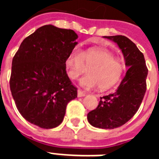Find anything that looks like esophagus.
Returning <instances> with one entry per match:
<instances>
[{"label": "esophagus", "mask_w": 159, "mask_h": 159, "mask_svg": "<svg viewBox=\"0 0 159 159\" xmlns=\"http://www.w3.org/2000/svg\"><path fill=\"white\" fill-rule=\"evenodd\" d=\"M85 95H86V93H85L84 92H83L82 90L78 89V91H77V96L83 97V96H85Z\"/></svg>", "instance_id": "esophagus-1"}]
</instances>
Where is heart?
<instances>
[{
	"label": "heart",
	"instance_id": "b5f03b06",
	"mask_svg": "<svg viewBox=\"0 0 159 159\" xmlns=\"http://www.w3.org/2000/svg\"><path fill=\"white\" fill-rule=\"evenodd\" d=\"M67 75L75 80L88 68V74L80 80L81 86L87 89H107L120 80L124 64L113 53L100 48H91L81 51L74 48L66 59Z\"/></svg>",
	"mask_w": 159,
	"mask_h": 159
}]
</instances>
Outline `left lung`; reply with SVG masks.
<instances>
[{
  "instance_id": "obj_1",
  "label": "left lung",
  "mask_w": 159,
  "mask_h": 159,
  "mask_svg": "<svg viewBox=\"0 0 159 159\" xmlns=\"http://www.w3.org/2000/svg\"><path fill=\"white\" fill-rule=\"evenodd\" d=\"M104 37L117 43L128 70L116 92L100 97L88 120L95 127L114 129L128 122L139 110L147 90L148 69L143 54L130 39L122 35Z\"/></svg>"
}]
</instances>
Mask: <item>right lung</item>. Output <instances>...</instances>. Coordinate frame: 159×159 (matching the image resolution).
<instances>
[{
	"instance_id": "obj_1",
	"label": "right lung",
	"mask_w": 159,
	"mask_h": 159,
	"mask_svg": "<svg viewBox=\"0 0 159 159\" xmlns=\"http://www.w3.org/2000/svg\"><path fill=\"white\" fill-rule=\"evenodd\" d=\"M71 29L44 25L23 40L12 59L10 90L16 108L32 124L44 129L63 122L77 88L66 71L67 55L77 44Z\"/></svg>"
}]
</instances>
